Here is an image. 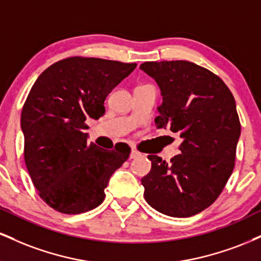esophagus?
Here are the masks:
<instances>
[{
    "instance_id": "1",
    "label": "esophagus",
    "mask_w": 261,
    "mask_h": 261,
    "mask_svg": "<svg viewBox=\"0 0 261 261\" xmlns=\"http://www.w3.org/2000/svg\"><path fill=\"white\" fill-rule=\"evenodd\" d=\"M139 155H140V152L136 151V149H133V151H131V153H130V158H131V160H134V158H137Z\"/></svg>"
}]
</instances>
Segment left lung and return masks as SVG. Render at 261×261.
I'll use <instances>...</instances> for the list:
<instances>
[{"label": "left lung", "mask_w": 261, "mask_h": 261, "mask_svg": "<svg viewBox=\"0 0 261 261\" xmlns=\"http://www.w3.org/2000/svg\"><path fill=\"white\" fill-rule=\"evenodd\" d=\"M140 68L163 95L155 126L182 139L181 153L170 163L148 155L152 168L141 180L143 196L167 216H194L216 201L234 168L241 135L234 97L217 74L194 62L152 61Z\"/></svg>", "instance_id": "left-lung-1"}]
</instances>
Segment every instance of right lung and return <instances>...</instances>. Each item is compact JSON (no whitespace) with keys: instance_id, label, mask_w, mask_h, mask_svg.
Here are the masks:
<instances>
[{"instance_id":"1","label":"right lung","mask_w":261,"mask_h":261,"mask_svg":"<svg viewBox=\"0 0 261 261\" xmlns=\"http://www.w3.org/2000/svg\"><path fill=\"white\" fill-rule=\"evenodd\" d=\"M136 66L72 56L49 66L33 85L20 116L24 161L39 196L55 211L76 215L99 206L109 178L127 161L130 147L107 151L87 142L85 130Z\"/></svg>"}]
</instances>
